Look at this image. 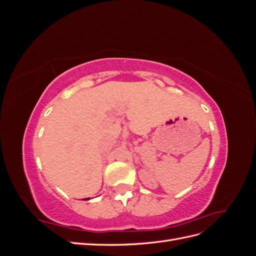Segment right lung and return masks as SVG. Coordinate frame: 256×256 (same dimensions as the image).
Returning a JSON list of instances; mask_svg holds the SVG:
<instances>
[{
  "instance_id": "right-lung-1",
  "label": "right lung",
  "mask_w": 256,
  "mask_h": 256,
  "mask_svg": "<svg viewBox=\"0 0 256 256\" xmlns=\"http://www.w3.org/2000/svg\"><path fill=\"white\" fill-rule=\"evenodd\" d=\"M85 200H90V198H85Z\"/></svg>"
}]
</instances>
